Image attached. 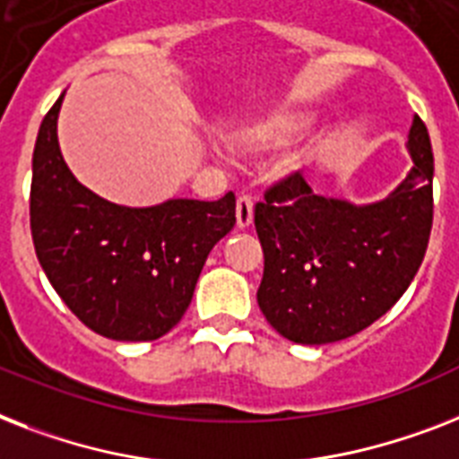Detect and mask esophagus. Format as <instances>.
Returning a JSON list of instances; mask_svg holds the SVG:
<instances>
[{
    "label": "esophagus",
    "mask_w": 459,
    "mask_h": 459,
    "mask_svg": "<svg viewBox=\"0 0 459 459\" xmlns=\"http://www.w3.org/2000/svg\"><path fill=\"white\" fill-rule=\"evenodd\" d=\"M255 219V203L247 195H240L236 203V221L238 229H249Z\"/></svg>",
    "instance_id": "esophagus-1"
}]
</instances>
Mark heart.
Listing matches in <instances>:
<instances>
[{"mask_svg":"<svg viewBox=\"0 0 459 459\" xmlns=\"http://www.w3.org/2000/svg\"><path fill=\"white\" fill-rule=\"evenodd\" d=\"M314 122L316 115L301 108H273L233 129L230 143L245 160H264L297 143L314 126ZM330 148H333V136L327 132H318L288 160L285 171L301 177L311 174L316 167L325 162Z\"/></svg>","mask_w":459,"mask_h":459,"instance_id":"heart-1","label":"heart"}]
</instances>
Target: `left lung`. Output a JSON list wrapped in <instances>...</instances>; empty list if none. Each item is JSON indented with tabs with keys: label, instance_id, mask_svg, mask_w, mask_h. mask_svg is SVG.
I'll return each instance as SVG.
<instances>
[{
	"label": "left lung",
	"instance_id": "obj_1",
	"mask_svg": "<svg viewBox=\"0 0 459 459\" xmlns=\"http://www.w3.org/2000/svg\"><path fill=\"white\" fill-rule=\"evenodd\" d=\"M405 148L412 169L379 203L316 195L292 174L256 204L264 249L256 301L275 333L297 344H333L372 325L403 297L434 219V155L417 115Z\"/></svg>",
	"mask_w": 459,
	"mask_h": 459
}]
</instances>
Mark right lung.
I'll use <instances>...</instances> for the list:
<instances>
[{
    "instance_id": "obj_1",
    "label": "right lung",
    "mask_w": 459,
    "mask_h": 459,
    "mask_svg": "<svg viewBox=\"0 0 459 459\" xmlns=\"http://www.w3.org/2000/svg\"><path fill=\"white\" fill-rule=\"evenodd\" d=\"M63 96L32 152L30 229L37 259L68 308L94 333L151 342L191 304L212 247L236 226V195L171 197L152 207L108 203L82 186L58 145Z\"/></svg>"
}]
</instances>
